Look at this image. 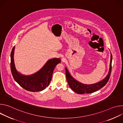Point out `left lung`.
Wrapping results in <instances>:
<instances>
[{
    "mask_svg": "<svg viewBox=\"0 0 123 123\" xmlns=\"http://www.w3.org/2000/svg\"><path fill=\"white\" fill-rule=\"evenodd\" d=\"M112 56L111 54V62L110 66V69L108 74L103 80L93 84L86 85L82 84L75 79H74L68 71L67 68H66V75L67 80L69 87L75 92L82 94L84 93H91L94 92L105 86L108 83L111 74V63H112Z\"/></svg>",
    "mask_w": 123,
    "mask_h": 123,
    "instance_id": "1",
    "label": "left lung"
}]
</instances>
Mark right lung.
I'll list each match as a JSON object with an SVG mask.
<instances>
[{"mask_svg":"<svg viewBox=\"0 0 123 123\" xmlns=\"http://www.w3.org/2000/svg\"><path fill=\"white\" fill-rule=\"evenodd\" d=\"M14 49L13 47L11 54V69L14 80L23 89L30 92H40L45 89L51 81L55 66L61 62L60 59L55 58L49 59L36 73L25 75L16 69L13 59Z\"/></svg>","mask_w":123,"mask_h":123,"instance_id":"obj_1","label":"right lung"}]
</instances>
